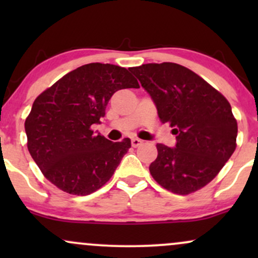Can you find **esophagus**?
Instances as JSON below:
<instances>
[{
    "label": "esophagus",
    "instance_id": "esophagus-1",
    "mask_svg": "<svg viewBox=\"0 0 258 258\" xmlns=\"http://www.w3.org/2000/svg\"><path fill=\"white\" fill-rule=\"evenodd\" d=\"M131 143H132V147L137 148V147H139V146H142V143H143V141H141V139H138V138H132Z\"/></svg>",
    "mask_w": 258,
    "mask_h": 258
}]
</instances>
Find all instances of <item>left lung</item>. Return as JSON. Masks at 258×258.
I'll return each instance as SVG.
<instances>
[{"label":"left lung","instance_id":"8db88e82","mask_svg":"<svg viewBox=\"0 0 258 258\" xmlns=\"http://www.w3.org/2000/svg\"><path fill=\"white\" fill-rule=\"evenodd\" d=\"M131 73L152 97L162 123L176 135L174 148L158 144L149 166L153 178L186 195L217 176L236 147L238 125L223 96L191 70L176 63H150Z\"/></svg>","mask_w":258,"mask_h":258}]
</instances>
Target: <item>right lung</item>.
<instances>
[{"instance_id": "obj_1", "label": "right lung", "mask_w": 258, "mask_h": 258, "mask_svg": "<svg viewBox=\"0 0 258 258\" xmlns=\"http://www.w3.org/2000/svg\"><path fill=\"white\" fill-rule=\"evenodd\" d=\"M125 68L91 63L68 73L35 99L25 120L28 149L43 176L60 190L88 195L111 178L131 148L94 135L116 91L138 88Z\"/></svg>"}]
</instances>
